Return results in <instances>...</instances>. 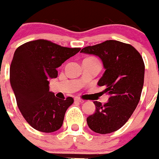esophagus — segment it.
<instances>
[{
	"instance_id": "1",
	"label": "esophagus",
	"mask_w": 159,
	"mask_h": 159,
	"mask_svg": "<svg viewBox=\"0 0 159 159\" xmlns=\"http://www.w3.org/2000/svg\"><path fill=\"white\" fill-rule=\"evenodd\" d=\"M75 101H76V102H80V103H83V102H84V100H82V99H80V98H75Z\"/></svg>"
}]
</instances>
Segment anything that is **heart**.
<instances>
[{
    "label": "heart",
    "instance_id": "obj_1",
    "mask_svg": "<svg viewBox=\"0 0 159 159\" xmlns=\"http://www.w3.org/2000/svg\"><path fill=\"white\" fill-rule=\"evenodd\" d=\"M88 60H90V61H96V62H98L97 60H96L95 58H93V57H89V58H87Z\"/></svg>",
    "mask_w": 159,
    "mask_h": 159
}]
</instances>
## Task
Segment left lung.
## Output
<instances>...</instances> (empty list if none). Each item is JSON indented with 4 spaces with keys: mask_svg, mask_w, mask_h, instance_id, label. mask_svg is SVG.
<instances>
[{
    "mask_svg": "<svg viewBox=\"0 0 159 159\" xmlns=\"http://www.w3.org/2000/svg\"><path fill=\"white\" fill-rule=\"evenodd\" d=\"M81 53L98 56L105 73L98 82L105 86L109 98L102 105L94 102L95 112L87 118L89 127L99 134H108L121 129L135 110L142 94L145 76L143 59L134 47L109 40L88 46Z\"/></svg>",
    "mask_w": 159,
    "mask_h": 159,
    "instance_id": "left-lung-1",
    "label": "left lung"
}]
</instances>
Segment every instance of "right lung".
<instances>
[{
    "label": "right lung",
    "mask_w": 159,
    "mask_h": 159,
    "mask_svg": "<svg viewBox=\"0 0 159 159\" xmlns=\"http://www.w3.org/2000/svg\"><path fill=\"white\" fill-rule=\"evenodd\" d=\"M80 50L46 40L29 41L16 49L10 67L11 85L19 110L34 129L50 133L62 126L74 99L55 97L49 91V80L57 78V68Z\"/></svg>",
    "instance_id": "right-lung-1"
}]
</instances>
